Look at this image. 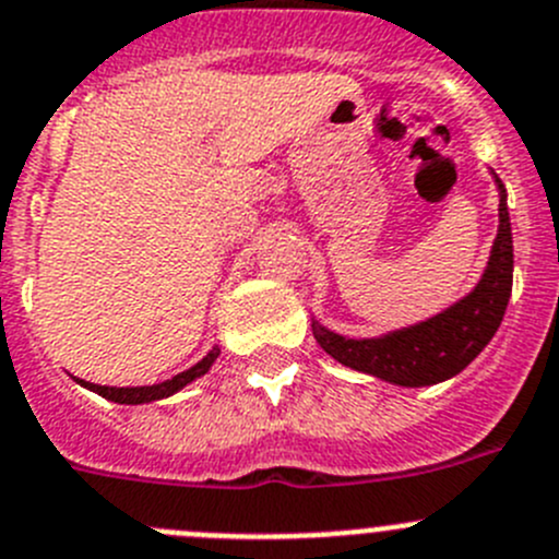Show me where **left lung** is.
<instances>
[{
    "label": "left lung",
    "instance_id": "left-lung-1",
    "mask_svg": "<svg viewBox=\"0 0 559 559\" xmlns=\"http://www.w3.org/2000/svg\"><path fill=\"white\" fill-rule=\"evenodd\" d=\"M499 190V231L483 278L466 297L416 325L397 328L383 336L350 338L311 320L322 350L356 372L385 383L421 389L455 378L468 367L502 325L513 289V231H510L508 192L493 174Z\"/></svg>",
    "mask_w": 559,
    "mask_h": 559
}]
</instances>
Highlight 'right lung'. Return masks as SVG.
<instances>
[{
	"mask_svg": "<svg viewBox=\"0 0 559 559\" xmlns=\"http://www.w3.org/2000/svg\"><path fill=\"white\" fill-rule=\"evenodd\" d=\"M217 356H221V347H212V350H209L195 367L185 369V372L174 374L170 380H162V383H154V385H127V389H123V385H96L80 378H76V383L96 391V394H102L104 400H112V403L118 405H143V403H154V400L170 397V394L185 389L187 383H192V380H198L201 374H206L209 369H212V364L217 361Z\"/></svg>",
	"mask_w": 559,
	"mask_h": 559,
	"instance_id": "1",
	"label": "right lung"
}]
</instances>
